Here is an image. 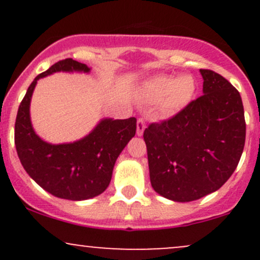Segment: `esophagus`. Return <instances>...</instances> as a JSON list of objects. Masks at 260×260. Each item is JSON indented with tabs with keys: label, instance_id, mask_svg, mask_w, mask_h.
Here are the masks:
<instances>
[{
	"label": "esophagus",
	"instance_id": "esophagus-1",
	"mask_svg": "<svg viewBox=\"0 0 260 260\" xmlns=\"http://www.w3.org/2000/svg\"><path fill=\"white\" fill-rule=\"evenodd\" d=\"M145 129V120L144 118H138L137 121V136H143Z\"/></svg>",
	"mask_w": 260,
	"mask_h": 260
}]
</instances>
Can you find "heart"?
Here are the masks:
<instances>
[{
    "instance_id": "b5f03b06",
    "label": "heart",
    "mask_w": 260,
    "mask_h": 260,
    "mask_svg": "<svg viewBox=\"0 0 260 260\" xmlns=\"http://www.w3.org/2000/svg\"><path fill=\"white\" fill-rule=\"evenodd\" d=\"M148 91L155 99H162L170 112L180 111L190 103L196 94L197 84L192 76H157L148 82Z\"/></svg>"
}]
</instances>
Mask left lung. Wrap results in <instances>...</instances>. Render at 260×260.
I'll return each instance as SVG.
<instances>
[{
	"label": "left lung",
	"mask_w": 260,
	"mask_h": 260,
	"mask_svg": "<svg viewBox=\"0 0 260 260\" xmlns=\"http://www.w3.org/2000/svg\"><path fill=\"white\" fill-rule=\"evenodd\" d=\"M203 95L144 137L154 190L174 202L215 192L231 177L246 140L241 95L228 79L201 70Z\"/></svg>",
	"instance_id": "8db88e82"
}]
</instances>
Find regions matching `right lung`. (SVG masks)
<instances>
[{"label": "right lung", "instance_id": "1", "mask_svg": "<svg viewBox=\"0 0 260 260\" xmlns=\"http://www.w3.org/2000/svg\"><path fill=\"white\" fill-rule=\"evenodd\" d=\"M55 72H90L84 63L66 58L32 80L18 109L14 143L23 168L41 188L57 198L85 201L109 187L113 166L137 129L136 117L104 118L84 138L50 144L35 133L30 121V100L38 80Z\"/></svg>", "mask_w": 260, "mask_h": 260}]
</instances>
